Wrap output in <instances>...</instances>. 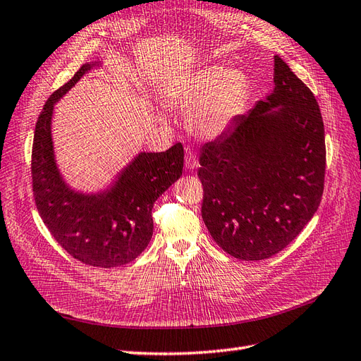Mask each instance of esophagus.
<instances>
[{"label":"esophagus","mask_w":361,"mask_h":361,"mask_svg":"<svg viewBox=\"0 0 361 361\" xmlns=\"http://www.w3.org/2000/svg\"><path fill=\"white\" fill-rule=\"evenodd\" d=\"M184 164H186L188 169H195L198 166V159L195 151H192L190 147L186 149V157H184Z\"/></svg>","instance_id":"obj_1"}]
</instances>
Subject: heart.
<instances>
[{"label":"heart","instance_id":"obj_1","mask_svg":"<svg viewBox=\"0 0 361 361\" xmlns=\"http://www.w3.org/2000/svg\"><path fill=\"white\" fill-rule=\"evenodd\" d=\"M245 80L236 71L209 67L193 76L177 94L173 104L195 108L192 126L204 137H216L232 122L243 105Z\"/></svg>","mask_w":361,"mask_h":361}]
</instances>
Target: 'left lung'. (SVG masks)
I'll return each instance as SVG.
<instances>
[{
  "instance_id": "left-lung-1",
  "label": "left lung",
  "mask_w": 361,
  "mask_h": 361,
  "mask_svg": "<svg viewBox=\"0 0 361 361\" xmlns=\"http://www.w3.org/2000/svg\"><path fill=\"white\" fill-rule=\"evenodd\" d=\"M200 164L201 215L215 243L243 261L279 253L323 195L325 128L316 97L274 56V91L202 146Z\"/></svg>"
}]
</instances>
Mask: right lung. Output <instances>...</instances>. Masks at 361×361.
<instances>
[{"mask_svg": "<svg viewBox=\"0 0 361 361\" xmlns=\"http://www.w3.org/2000/svg\"><path fill=\"white\" fill-rule=\"evenodd\" d=\"M90 68L82 66L45 102L35 128L32 188L39 216L63 250L85 265L111 269L134 261L149 244L154 202L180 178L184 151L175 143L164 152H142L100 195L70 190L54 163L51 113L54 102Z\"/></svg>", "mask_w": 361, "mask_h": 361, "instance_id": "obj_1", "label": "right lung"}]
</instances>
